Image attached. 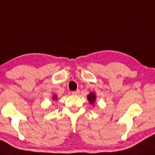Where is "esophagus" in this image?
<instances>
[{"label":"esophagus","instance_id":"34e87169","mask_svg":"<svg viewBox=\"0 0 155 155\" xmlns=\"http://www.w3.org/2000/svg\"><path fill=\"white\" fill-rule=\"evenodd\" d=\"M80 93V91H72V94L74 95H78Z\"/></svg>","mask_w":155,"mask_h":155}]
</instances>
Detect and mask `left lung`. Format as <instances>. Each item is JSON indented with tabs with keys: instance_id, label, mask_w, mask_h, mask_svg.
I'll return each mask as SVG.
<instances>
[{
	"instance_id": "left-lung-1",
	"label": "left lung",
	"mask_w": 155,
	"mask_h": 155,
	"mask_svg": "<svg viewBox=\"0 0 155 155\" xmlns=\"http://www.w3.org/2000/svg\"><path fill=\"white\" fill-rule=\"evenodd\" d=\"M95 98H96L95 95L92 92H91L89 95H87V100H88V101L91 104H94V102L95 101Z\"/></svg>"
}]
</instances>
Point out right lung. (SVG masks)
Segmentation results:
<instances>
[{"label":"right lung","mask_w":155,"mask_h":155,"mask_svg":"<svg viewBox=\"0 0 155 155\" xmlns=\"http://www.w3.org/2000/svg\"><path fill=\"white\" fill-rule=\"evenodd\" d=\"M52 98H53V99H54V100H56L57 98V95H53V97H52Z\"/></svg>","instance_id":"add662e5"}]
</instances>
